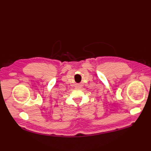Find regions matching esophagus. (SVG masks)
Wrapping results in <instances>:
<instances>
[{
	"label": "esophagus",
	"instance_id": "esophagus-1",
	"mask_svg": "<svg viewBox=\"0 0 151 151\" xmlns=\"http://www.w3.org/2000/svg\"><path fill=\"white\" fill-rule=\"evenodd\" d=\"M80 87H81V86H80V85H77V88H80Z\"/></svg>",
	"mask_w": 151,
	"mask_h": 151
}]
</instances>
